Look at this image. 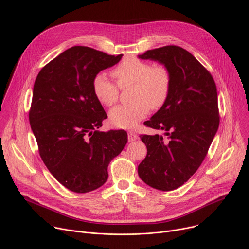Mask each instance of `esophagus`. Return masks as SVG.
<instances>
[{
    "label": "esophagus",
    "instance_id": "1",
    "mask_svg": "<svg viewBox=\"0 0 249 249\" xmlns=\"http://www.w3.org/2000/svg\"><path fill=\"white\" fill-rule=\"evenodd\" d=\"M138 139V135L136 134V133H134V132H132V131H130L129 133H128V140H129V142H134V141H136Z\"/></svg>",
    "mask_w": 249,
    "mask_h": 249
}]
</instances>
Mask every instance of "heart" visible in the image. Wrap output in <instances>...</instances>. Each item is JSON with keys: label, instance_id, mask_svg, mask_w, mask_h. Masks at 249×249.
<instances>
[{"label": "heart", "instance_id": "obj_1", "mask_svg": "<svg viewBox=\"0 0 249 249\" xmlns=\"http://www.w3.org/2000/svg\"><path fill=\"white\" fill-rule=\"evenodd\" d=\"M121 89L132 87L131 100L127 105H119L109 112L110 123L117 128H134L152 109H159L169 95L171 77L163 65L153 66L136 57L125 58L112 71ZM92 90L96 99L104 106L113 105L119 96V89L103 73L92 80Z\"/></svg>", "mask_w": 249, "mask_h": 249}]
</instances>
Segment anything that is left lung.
<instances>
[{"instance_id":"left-lung-1","label":"left lung","mask_w":249,"mask_h":249,"mask_svg":"<svg viewBox=\"0 0 249 249\" xmlns=\"http://www.w3.org/2000/svg\"><path fill=\"white\" fill-rule=\"evenodd\" d=\"M165 66L171 77L165 103L145 125L164 131L141 135L147 156L138 166L149 186L170 191L183 185L204 160L220 123L214 79L200 62L179 46H163L138 55Z\"/></svg>"}]
</instances>
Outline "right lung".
I'll use <instances>...</instances> for the list:
<instances>
[{
    "instance_id": "right-lung-1",
    "label": "right lung",
    "mask_w": 249,
    "mask_h": 249,
    "mask_svg": "<svg viewBox=\"0 0 249 249\" xmlns=\"http://www.w3.org/2000/svg\"><path fill=\"white\" fill-rule=\"evenodd\" d=\"M122 56L74 46L43 67L35 80L31 130L48 170L73 192L102 186L109 162L127 144L124 130L97 131L107 115L92 90L93 78Z\"/></svg>"
}]
</instances>
